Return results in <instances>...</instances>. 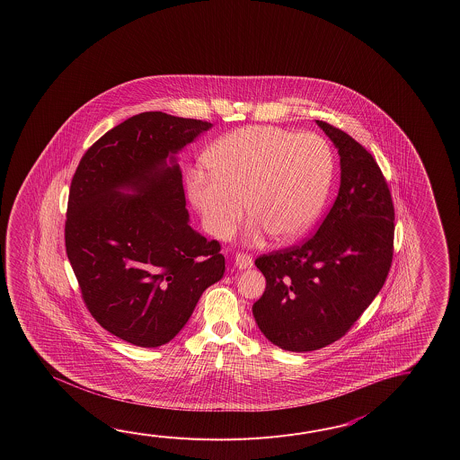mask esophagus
Here are the masks:
<instances>
[{"label":"esophagus","mask_w":460,"mask_h":460,"mask_svg":"<svg viewBox=\"0 0 460 460\" xmlns=\"http://www.w3.org/2000/svg\"><path fill=\"white\" fill-rule=\"evenodd\" d=\"M234 264H236V268H240V270H248V268L253 266V258L248 253L238 252V253L234 254Z\"/></svg>","instance_id":"1"}]
</instances>
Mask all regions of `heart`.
Segmentation results:
<instances>
[{"label":"heart","mask_w":460,"mask_h":460,"mask_svg":"<svg viewBox=\"0 0 460 460\" xmlns=\"http://www.w3.org/2000/svg\"><path fill=\"white\" fill-rule=\"evenodd\" d=\"M206 167L187 172L189 199L216 238H228L253 216L246 238L271 234L288 243L303 236L323 210L332 182V149L315 133L296 135L278 127H248L220 137ZM247 204H243V200Z\"/></svg>","instance_id":"heart-1"}]
</instances>
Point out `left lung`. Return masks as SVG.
<instances>
[{"instance_id": "obj_1", "label": "left lung", "mask_w": 460, "mask_h": 460, "mask_svg": "<svg viewBox=\"0 0 460 460\" xmlns=\"http://www.w3.org/2000/svg\"><path fill=\"white\" fill-rule=\"evenodd\" d=\"M317 125L339 149V196L313 238L254 260L266 278L254 321L289 352L342 339L380 293L393 261L394 207L382 169L350 135Z\"/></svg>"}]
</instances>
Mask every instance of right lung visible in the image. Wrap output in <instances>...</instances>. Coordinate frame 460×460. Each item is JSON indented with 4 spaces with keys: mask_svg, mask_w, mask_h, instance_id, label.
I'll list each match as a JSON object with an SVG mask.
<instances>
[{
    "mask_svg": "<svg viewBox=\"0 0 460 460\" xmlns=\"http://www.w3.org/2000/svg\"><path fill=\"white\" fill-rule=\"evenodd\" d=\"M208 128L139 113L88 147L72 177L66 252L82 299L105 331L137 347L172 341L226 271L220 243L189 226L174 157Z\"/></svg>",
    "mask_w": 460,
    "mask_h": 460,
    "instance_id": "1",
    "label": "right lung"
}]
</instances>
